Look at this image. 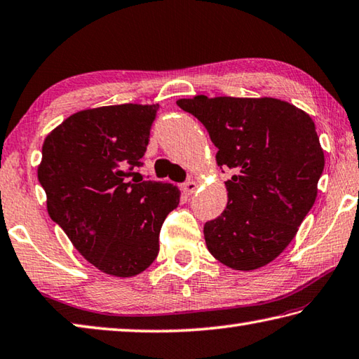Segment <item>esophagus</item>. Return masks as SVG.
<instances>
[{
  "label": "esophagus",
  "instance_id": "34e87169",
  "mask_svg": "<svg viewBox=\"0 0 359 359\" xmlns=\"http://www.w3.org/2000/svg\"><path fill=\"white\" fill-rule=\"evenodd\" d=\"M196 188H198V184L191 179H188L187 182L182 184V190H184L187 194H193L194 191H196Z\"/></svg>",
  "mask_w": 359,
  "mask_h": 359
}]
</instances>
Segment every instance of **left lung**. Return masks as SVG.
<instances>
[{
  "instance_id": "left-lung-1",
  "label": "left lung",
  "mask_w": 359,
  "mask_h": 359,
  "mask_svg": "<svg viewBox=\"0 0 359 359\" xmlns=\"http://www.w3.org/2000/svg\"><path fill=\"white\" fill-rule=\"evenodd\" d=\"M177 105L207 128L229 168L227 207L204 224L208 251L236 270L270 264L292 242L317 198L325 157L316 123L278 99L196 95Z\"/></svg>"
}]
</instances>
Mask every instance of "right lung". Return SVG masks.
<instances>
[{"label":"right lung","mask_w":359,"mask_h":359,"mask_svg":"<svg viewBox=\"0 0 359 359\" xmlns=\"http://www.w3.org/2000/svg\"><path fill=\"white\" fill-rule=\"evenodd\" d=\"M160 105H111L72 114L42 147L37 177L50 218L103 273L128 278L158 256L163 221L179 205L171 184L142 180Z\"/></svg>","instance_id":"obj_1"}]
</instances>
